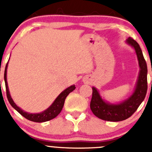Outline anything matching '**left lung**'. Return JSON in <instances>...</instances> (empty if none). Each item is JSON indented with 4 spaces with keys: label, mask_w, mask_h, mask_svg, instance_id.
<instances>
[{
    "label": "left lung",
    "mask_w": 152,
    "mask_h": 152,
    "mask_svg": "<svg viewBox=\"0 0 152 152\" xmlns=\"http://www.w3.org/2000/svg\"><path fill=\"white\" fill-rule=\"evenodd\" d=\"M127 43L135 49L139 60L140 72L137 81L135 92L129 99L119 104H110L106 103L100 96L95 88H92V98L91 110L96 117L105 121L119 122L128 119L137 110L145 97L148 90L147 64L142 54V49L135 40L129 37L126 40Z\"/></svg>",
    "instance_id": "obj_1"
}]
</instances>
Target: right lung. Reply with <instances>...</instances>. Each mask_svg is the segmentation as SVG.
Wrapping results in <instances>:
<instances>
[{
	"label": "right lung",
	"instance_id": "right-lung-1",
	"mask_svg": "<svg viewBox=\"0 0 152 152\" xmlns=\"http://www.w3.org/2000/svg\"><path fill=\"white\" fill-rule=\"evenodd\" d=\"M7 63L6 67H5V71H4V81H5V87H6V93H7V97L8 99V101L10 103V105L15 109L20 114H21L23 117H25L26 119H29L30 121L36 122V123H43V122L49 121L51 119H54L56 116L60 113V112L61 111L63 108V106H64V100H65V98L67 97L70 93L72 92L75 89V86L72 85L69 88H68L67 89L64 90L63 92H61L58 96L56 99V100L54 101V103H52V105L49 107V108L45 110V111H43L42 113H36V114H32V113H28L24 112L23 110H22L20 107H17L16 105L14 102L12 100L11 96L10 95V92H9V89H8L7 86Z\"/></svg>",
	"mask_w": 152,
	"mask_h": 152
}]
</instances>
